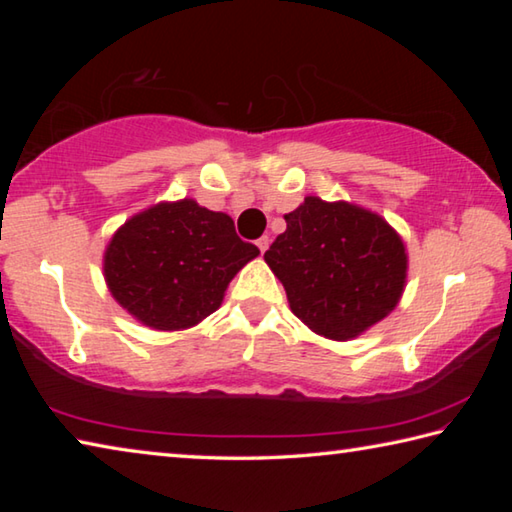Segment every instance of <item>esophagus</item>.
Returning a JSON list of instances; mask_svg holds the SVG:
<instances>
[{
	"label": "esophagus",
	"instance_id": "esophagus-1",
	"mask_svg": "<svg viewBox=\"0 0 512 512\" xmlns=\"http://www.w3.org/2000/svg\"><path fill=\"white\" fill-rule=\"evenodd\" d=\"M268 244H271V239H268L266 235H264V237H259V239H257V248H259V250H262V253H266V248H268Z\"/></svg>",
	"mask_w": 512,
	"mask_h": 512
}]
</instances>
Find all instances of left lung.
<instances>
[{
    "instance_id": "1",
    "label": "left lung",
    "mask_w": 512,
    "mask_h": 512,
    "mask_svg": "<svg viewBox=\"0 0 512 512\" xmlns=\"http://www.w3.org/2000/svg\"><path fill=\"white\" fill-rule=\"evenodd\" d=\"M264 253L291 311L316 334L348 341L379 323L406 280L402 239L381 216L307 196Z\"/></svg>"
}]
</instances>
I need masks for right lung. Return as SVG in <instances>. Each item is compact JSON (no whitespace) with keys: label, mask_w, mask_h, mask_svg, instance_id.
Wrapping results in <instances>:
<instances>
[{"label":"right lung","mask_w":512,"mask_h":512,"mask_svg":"<svg viewBox=\"0 0 512 512\" xmlns=\"http://www.w3.org/2000/svg\"><path fill=\"white\" fill-rule=\"evenodd\" d=\"M259 248L235 221L192 198L160 203L117 230L103 259L110 293L153 329H185L221 307L232 277Z\"/></svg>","instance_id":"obj_1"}]
</instances>
